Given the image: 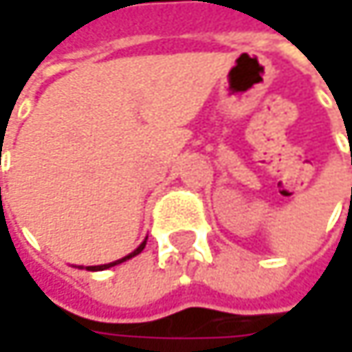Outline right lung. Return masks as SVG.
<instances>
[{"instance_id":"add662e5","label":"right lung","mask_w":352,"mask_h":352,"mask_svg":"<svg viewBox=\"0 0 352 352\" xmlns=\"http://www.w3.org/2000/svg\"><path fill=\"white\" fill-rule=\"evenodd\" d=\"M146 246V239L140 243V246L134 250V252H130L128 256H124V258H118V261H113V263H107V265H96V267H87V271H104V269H109V267H113V265H120V263H124V261H128V258H132V256H136L138 252H142V248Z\"/></svg>"}]
</instances>
